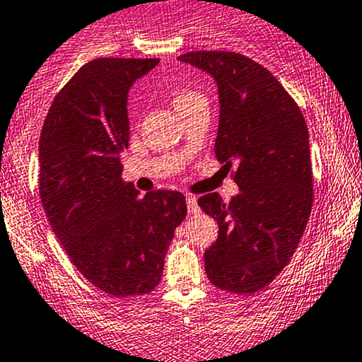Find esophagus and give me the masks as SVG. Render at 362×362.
I'll use <instances>...</instances> for the list:
<instances>
[{"instance_id":"1","label":"esophagus","mask_w":362,"mask_h":362,"mask_svg":"<svg viewBox=\"0 0 362 362\" xmlns=\"http://www.w3.org/2000/svg\"><path fill=\"white\" fill-rule=\"evenodd\" d=\"M185 203H187V211H189V214H191V215L199 214V204H198V199H196L194 196H187Z\"/></svg>"}]
</instances>
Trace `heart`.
Returning <instances> with one entry per match:
<instances>
[{
  "label": "heart",
  "instance_id": "1",
  "mask_svg": "<svg viewBox=\"0 0 362 362\" xmlns=\"http://www.w3.org/2000/svg\"><path fill=\"white\" fill-rule=\"evenodd\" d=\"M170 100L180 115H184V113L192 110V108L198 107V105L206 103V98H204L202 93H198V90L191 89V87H185V86L171 87Z\"/></svg>",
  "mask_w": 362,
  "mask_h": 362
}]
</instances>
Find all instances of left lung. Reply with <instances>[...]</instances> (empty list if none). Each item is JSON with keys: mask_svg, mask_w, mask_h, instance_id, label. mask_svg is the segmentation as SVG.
I'll return each instance as SVG.
<instances>
[{"mask_svg": "<svg viewBox=\"0 0 362 362\" xmlns=\"http://www.w3.org/2000/svg\"><path fill=\"white\" fill-rule=\"evenodd\" d=\"M178 59L217 82L218 129L215 156L235 166L240 194L198 199L218 224L204 252V272L215 287L250 294L287 266L308 224L313 202L312 163L305 117L282 83L250 57L196 50Z\"/></svg>", "mask_w": 362, "mask_h": 362, "instance_id": "8db88e82", "label": "left lung"}]
</instances>
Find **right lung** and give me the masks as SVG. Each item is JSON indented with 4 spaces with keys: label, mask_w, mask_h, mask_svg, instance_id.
Segmentation results:
<instances>
[{
    "label": "right lung",
    "mask_w": 362,
    "mask_h": 362,
    "mask_svg": "<svg viewBox=\"0 0 362 362\" xmlns=\"http://www.w3.org/2000/svg\"><path fill=\"white\" fill-rule=\"evenodd\" d=\"M159 59L100 57L83 64L54 100L40 136V198L75 268L103 293L147 294L187 215L182 192L138 198L122 180L129 144L127 93Z\"/></svg>",
    "instance_id": "add662e5"
}]
</instances>
